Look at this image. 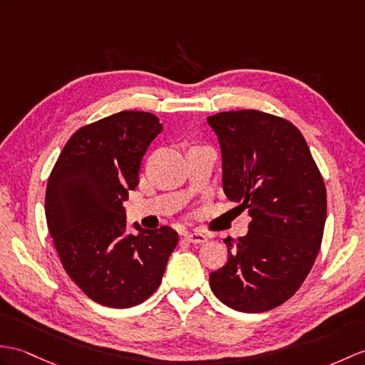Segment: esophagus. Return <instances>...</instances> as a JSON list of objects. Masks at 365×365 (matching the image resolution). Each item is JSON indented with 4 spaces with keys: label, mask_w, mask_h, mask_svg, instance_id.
Returning <instances> with one entry per match:
<instances>
[{
    "label": "esophagus",
    "mask_w": 365,
    "mask_h": 365,
    "mask_svg": "<svg viewBox=\"0 0 365 365\" xmlns=\"http://www.w3.org/2000/svg\"><path fill=\"white\" fill-rule=\"evenodd\" d=\"M185 240L192 244H203L208 241V236L202 232H191V233H185Z\"/></svg>",
    "instance_id": "34e87169"
}]
</instances>
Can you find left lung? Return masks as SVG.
Listing matches in <instances>:
<instances>
[{
    "mask_svg": "<svg viewBox=\"0 0 365 365\" xmlns=\"http://www.w3.org/2000/svg\"><path fill=\"white\" fill-rule=\"evenodd\" d=\"M222 150L225 196L252 217L242 238H225L228 261L210 274L227 307L264 312L299 291L320 250L327 190L303 135L259 110L207 118Z\"/></svg>",
    "mask_w": 365,
    "mask_h": 365,
    "instance_id": "left-lung-1",
    "label": "left lung"
}]
</instances>
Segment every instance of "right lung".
Wrapping results in <instances>:
<instances>
[{"mask_svg":"<svg viewBox=\"0 0 365 365\" xmlns=\"http://www.w3.org/2000/svg\"><path fill=\"white\" fill-rule=\"evenodd\" d=\"M148 112L110 115L76 130L49 174L45 213L65 272L108 308L143 303L162 283L179 242L171 227L125 233L123 202L138 185L141 158L162 132Z\"/></svg>","mask_w":365,"mask_h":365,"instance_id":"obj_1","label":"right lung"}]
</instances>
